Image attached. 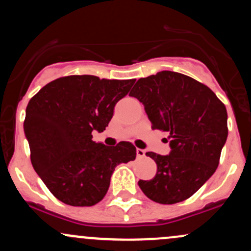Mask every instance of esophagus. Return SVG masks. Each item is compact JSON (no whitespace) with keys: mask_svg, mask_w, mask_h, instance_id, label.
<instances>
[{"mask_svg":"<svg viewBox=\"0 0 251 251\" xmlns=\"http://www.w3.org/2000/svg\"><path fill=\"white\" fill-rule=\"evenodd\" d=\"M137 157H138V158H143V157H145V151L142 150V149H137Z\"/></svg>","mask_w":251,"mask_h":251,"instance_id":"obj_1","label":"esophagus"}]
</instances>
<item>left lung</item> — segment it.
<instances>
[{
  "label": "left lung",
  "mask_w": 251,
  "mask_h": 251,
  "mask_svg": "<svg viewBox=\"0 0 251 251\" xmlns=\"http://www.w3.org/2000/svg\"><path fill=\"white\" fill-rule=\"evenodd\" d=\"M144 104L153 130L168 132L170 151L155 159L156 176L139 180L152 201L170 205L191 198L216 172L227 138L225 104L207 87L192 77L161 71L139 78L130 93Z\"/></svg>",
  "instance_id": "left-lung-1"
}]
</instances>
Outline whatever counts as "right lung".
Instances as JSON below:
<instances>
[{
	"label": "right lung",
	"instance_id": "right-lung-1",
	"mask_svg": "<svg viewBox=\"0 0 251 251\" xmlns=\"http://www.w3.org/2000/svg\"><path fill=\"white\" fill-rule=\"evenodd\" d=\"M134 79L60 77L29 100L24 130L31 162L49 191L70 206H94L106 195L115 167L136 158L130 142L106 147L92 132L106 130L114 106Z\"/></svg>",
	"mask_w": 251,
	"mask_h": 251
}]
</instances>
